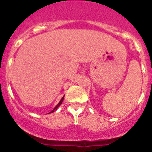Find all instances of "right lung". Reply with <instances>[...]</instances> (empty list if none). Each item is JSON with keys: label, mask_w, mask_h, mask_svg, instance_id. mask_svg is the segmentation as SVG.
Instances as JSON below:
<instances>
[{"label": "right lung", "mask_w": 152, "mask_h": 152, "mask_svg": "<svg viewBox=\"0 0 152 152\" xmlns=\"http://www.w3.org/2000/svg\"><path fill=\"white\" fill-rule=\"evenodd\" d=\"M64 96H63V97H62V98H61V100H60V102H59V103H58L57 105H56V107H55V108H54V109H53V110H52V111H51V112H50V113H52L55 112V111H56V110H57V109H58V107H59V106H60V105H61V103H62V102H63V100H64Z\"/></svg>", "instance_id": "right-lung-1"}]
</instances>
